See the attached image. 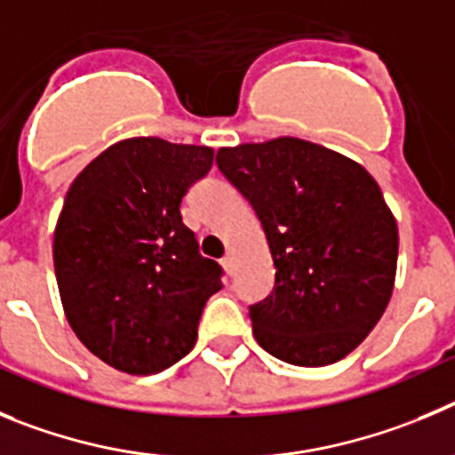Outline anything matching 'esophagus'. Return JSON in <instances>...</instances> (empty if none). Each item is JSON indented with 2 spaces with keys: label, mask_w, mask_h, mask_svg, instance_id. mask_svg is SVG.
<instances>
[{
  "label": "esophagus",
  "mask_w": 455,
  "mask_h": 455,
  "mask_svg": "<svg viewBox=\"0 0 455 455\" xmlns=\"http://www.w3.org/2000/svg\"><path fill=\"white\" fill-rule=\"evenodd\" d=\"M222 267L227 269V274L235 272V256H233V253H227V256L222 258Z\"/></svg>",
  "instance_id": "esophagus-1"
}]
</instances>
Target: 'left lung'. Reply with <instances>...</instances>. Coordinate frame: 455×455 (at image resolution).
<instances>
[{"instance_id": "1", "label": "left lung", "mask_w": 455, "mask_h": 455, "mask_svg": "<svg viewBox=\"0 0 455 455\" xmlns=\"http://www.w3.org/2000/svg\"><path fill=\"white\" fill-rule=\"evenodd\" d=\"M218 167L256 211L276 267L249 306L253 338L299 367L338 363L386 313L399 228L360 163L301 138L222 147Z\"/></svg>"}]
</instances>
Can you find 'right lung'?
<instances>
[{"label": "right lung", "instance_id": "obj_1", "mask_svg": "<svg viewBox=\"0 0 455 455\" xmlns=\"http://www.w3.org/2000/svg\"><path fill=\"white\" fill-rule=\"evenodd\" d=\"M211 147L129 138L84 167L54 231L65 317L90 354L126 374L167 370L190 354L222 267L181 220Z\"/></svg>", "mask_w": 455, "mask_h": 455}]
</instances>
